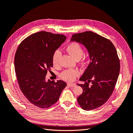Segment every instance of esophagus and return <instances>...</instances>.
I'll list each match as a JSON object with an SVG mask.
<instances>
[{
  "label": "esophagus",
  "mask_w": 133,
  "mask_h": 133,
  "mask_svg": "<svg viewBox=\"0 0 133 133\" xmlns=\"http://www.w3.org/2000/svg\"><path fill=\"white\" fill-rule=\"evenodd\" d=\"M67 85H68V86H69V87H75V85H76V84H74V83H73V84H72V83H68L67 84Z\"/></svg>",
  "instance_id": "esophagus-1"
}]
</instances>
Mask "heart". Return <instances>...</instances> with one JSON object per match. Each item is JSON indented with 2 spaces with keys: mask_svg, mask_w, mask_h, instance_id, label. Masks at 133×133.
<instances>
[{
  "mask_svg": "<svg viewBox=\"0 0 133 133\" xmlns=\"http://www.w3.org/2000/svg\"><path fill=\"white\" fill-rule=\"evenodd\" d=\"M66 50L76 59L81 58L84 54L83 48L77 43H72L69 44L66 48ZM61 56V52L57 49L54 51L52 56V62L54 65L57 66L59 63V59ZM85 58H83V62H84ZM79 74V72L75 69H66L64 70L61 73V78L67 82H73L75 78Z\"/></svg>",
  "mask_w": 133,
  "mask_h": 133,
  "instance_id": "b5f03b06",
  "label": "heart"
}]
</instances>
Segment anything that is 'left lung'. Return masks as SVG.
I'll list each match as a JSON object with an SVG mask.
<instances>
[{
    "instance_id": "1",
    "label": "left lung",
    "mask_w": 133,
    "mask_h": 133,
    "mask_svg": "<svg viewBox=\"0 0 133 133\" xmlns=\"http://www.w3.org/2000/svg\"><path fill=\"white\" fill-rule=\"evenodd\" d=\"M71 42L85 46L91 62L80 78L83 93L77 99L83 109L91 110L103 105L114 91L120 72V60L109 40L90 31L74 34Z\"/></svg>"
}]
</instances>
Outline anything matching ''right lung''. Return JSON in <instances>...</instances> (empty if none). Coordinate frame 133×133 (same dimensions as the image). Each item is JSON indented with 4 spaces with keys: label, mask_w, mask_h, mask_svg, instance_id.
<instances>
[{
    "label": "right lung",
    "mask_w": 133,
    "mask_h": 133,
    "mask_svg": "<svg viewBox=\"0 0 133 133\" xmlns=\"http://www.w3.org/2000/svg\"><path fill=\"white\" fill-rule=\"evenodd\" d=\"M63 34L45 31L29 35L19 44L14 57L19 86L29 101L40 108H48L58 102L66 84L62 80L46 81L53 67L52 56L65 42Z\"/></svg>",
    "instance_id": "right-lung-1"
}]
</instances>
